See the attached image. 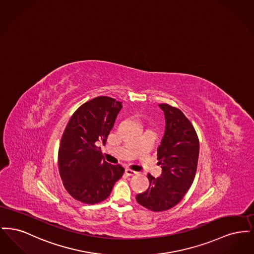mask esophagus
I'll list each match as a JSON object with an SVG mask.
<instances>
[{
	"label": "esophagus",
	"instance_id": "34e87169",
	"mask_svg": "<svg viewBox=\"0 0 254 254\" xmlns=\"http://www.w3.org/2000/svg\"><path fill=\"white\" fill-rule=\"evenodd\" d=\"M137 172L136 171H134L132 169H126V174L127 175H128V176H133V175H135Z\"/></svg>",
	"mask_w": 254,
	"mask_h": 254
}]
</instances>
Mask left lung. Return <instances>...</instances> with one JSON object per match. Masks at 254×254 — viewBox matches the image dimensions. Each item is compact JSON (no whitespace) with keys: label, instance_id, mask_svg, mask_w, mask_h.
<instances>
[{"label":"left lung","instance_id":"left-lung-1","mask_svg":"<svg viewBox=\"0 0 254 254\" xmlns=\"http://www.w3.org/2000/svg\"><path fill=\"white\" fill-rule=\"evenodd\" d=\"M159 107L165 113L166 130L157 149L162 175L147 174L149 187L137 194L138 204L160 212L177 205L193 183L198 157L199 139L192 124L181 110L168 104Z\"/></svg>","mask_w":254,"mask_h":254}]
</instances>
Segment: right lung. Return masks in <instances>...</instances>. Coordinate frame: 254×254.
Instances as JSON below:
<instances>
[{
    "label": "right lung",
    "mask_w": 254,
    "mask_h": 254,
    "mask_svg": "<svg viewBox=\"0 0 254 254\" xmlns=\"http://www.w3.org/2000/svg\"><path fill=\"white\" fill-rule=\"evenodd\" d=\"M122 109L121 102L108 96L87 101L67 123L58 151L59 172L66 191L79 202L94 205L105 201L125 169L103 158L104 145Z\"/></svg>",
    "instance_id": "1"
}]
</instances>
